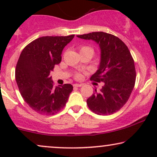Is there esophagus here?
Instances as JSON below:
<instances>
[{"instance_id":"1","label":"esophagus","mask_w":157,"mask_h":157,"mask_svg":"<svg viewBox=\"0 0 157 157\" xmlns=\"http://www.w3.org/2000/svg\"><path fill=\"white\" fill-rule=\"evenodd\" d=\"M74 87H81L82 86V84H74Z\"/></svg>"}]
</instances>
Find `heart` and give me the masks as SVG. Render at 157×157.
<instances>
[{"mask_svg":"<svg viewBox=\"0 0 157 157\" xmlns=\"http://www.w3.org/2000/svg\"><path fill=\"white\" fill-rule=\"evenodd\" d=\"M80 53H82V52H88V53H90L91 55L93 56L94 53V51L91 47L88 46H82L80 47ZM82 77V74L80 72H76L75 74V78L77 79V80H80Z\"/></svg>","mask_w":157,"mask_h":157,"instance_id":"obj_1","label":"heart"}]
</instances>
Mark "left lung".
<instances>
[{
    "mask_svg": "<svg viewBox=\"0 0 157 157\" xmlns=\"http://www.w3.org/2000/svg\"><path fill=\"white\" fill-rule=\"evenodd\" d=\"M93 40L101 49L99 69L90 80L103 82L100 91L87 100L89 109L98 115H110L118 111L127 102L136 81L134 60L128 48L119 37L103 32L77 35Z\"/></svg>",
    "mask_w": 157,
    "mask_h": 157,
    "instance_id": "obj_1",
    "label": "left lung"
}]
</instances>
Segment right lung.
I'll return each instance as SVG.
<instances>
[{
    "instance_id": "add662e5",
    "label": "right lung",
    "mask_w": 157,
    "mask_h": 157,
    "mask_svg": "<svg viewBox=\"0 0 157 157\" xmlns=\"http://www.w3.org/2000/svg\"><path fill=\"white\" fill-rule=\"evenodd\" d=\"M75 37L45 36L23 49L15 68V80L24 101L40 114L54 115L63 109L71 84L54 87L50 72L60 63L63 49Z\"/></svg>"
}]
</instances>
